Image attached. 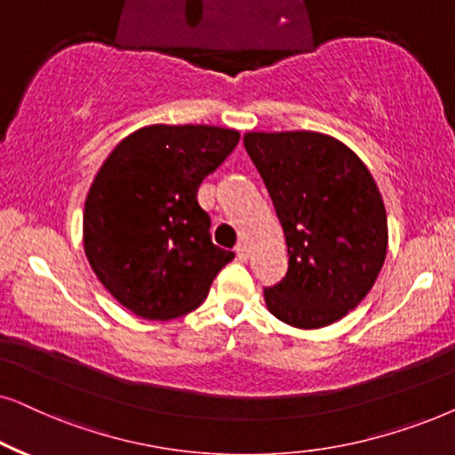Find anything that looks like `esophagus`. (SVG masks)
Masks as SVG:
<instances>
[{
	"instance_id": "1",
	"label": "esophagus",
	"mask_w": 455,
	"mask_h": 455,
	"mask_svg": "<svg viewBox=\"0 0 455 455\" xmlns=\"http://www.w3.org/2000/svg\"><path fill=\"white\" fill-rule=\"evenodd\" d=\"M235 257H238V261L244 263L246 259H249V251H246V244H235Z\"/></svg>"
}]
</instances>
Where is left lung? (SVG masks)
Listing matches in <instances>:
<instances>
[{"label":"left lung","mask_w":455,"mask_h":455,"mask_svg":"<svg viewBox=\"0 0 455 455\" xmlns=\"http://www.w3.org/2000/svg\"><path fill=\"white\" fill-rule=\"evenodd\" d=\"M288 249L265 288L267 309L294 328H323L362 303L387 257V211L374 177L343 141L315 132L246 133Z\"/></svg>","instance_id":"8db88e82"}]
</instances>
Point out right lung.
<instances>
[{
	"label": "right lung",
	"instance_id": "obj_1",
	"mask_svg": "<svg viewBox=\"0 0 455 455\" xmlns=\"http://www.w3.org/2000/svg\"><path fill=\"white\" fill-rule=\"evenodd\" d=\"M211 125H150L110 152L85 198L84 244L93 274L144 320H173L203 303L234 259L211 240L198 188L238 146Z\"/></svg>",
	"mask_w": 455,
	"mask_h": 455
}]
</instances>
